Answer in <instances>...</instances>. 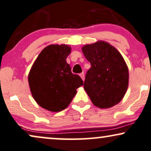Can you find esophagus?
<instances>
[{
    "label": "esophagus",
    "instance_id": "1",
    "mask_svg": "<svg viewBox=\"0 0 151 151\" xmlns=\"http://www.w3.org/2000/svg\"><path fill=\"white\" fill-rule=\"evenodd\" d=\"M80 76H81L82 80L84 81H85V73H82L80 74Z\"/></svg>",
    "mask_w": 151,
    "mask_h": 151
}]
</instances>
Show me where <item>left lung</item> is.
Returning <instances> with one entry per match:
<instances>
[{
  "label": "left lung",
  "instance_id": "obj_1",
  "mask_svg": "<svg viewBox=\"0 0 151 151\" xmlns=\"http://www.w3.org/2000/svg\"><path fill=\"white\" fill-rule=\"evenodd\" d=\"M91 68L85 76L84 89L96 107L109 109L124 97L129 84V70L116 48L99 40L82 47Z\"/></svg>",
  "mask_w": 151,
  "mask_h": 151
}]
</instances>
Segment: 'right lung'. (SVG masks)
Instances as JSON below:
<instances>
[{
	"mask_svg": "<svg viewBox=\"0 0 151 151\" xmlns=\"http://www.w3.org/2000/svg\"><path fill=\"white\" fill-rule=\"evenodd\" d=\"M71 47L65 44L50 45L42 50L28 76L33 99L40 106L52 112L68 107L76 90L83 85L79 76L72 73L66 58Z\"/></svg>",
	"mask_w": 151,
	"mask_h": 151,
	"instance_id": "obj_1",
	"label": "right lung"
}]
</instances>
